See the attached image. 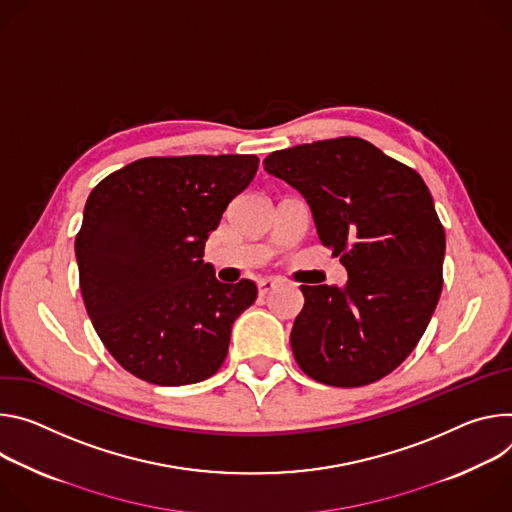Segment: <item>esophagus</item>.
<instances>
[{"mask_svg": "<svg viewBox=\"0 0 512 512\" xmlns=\"http://www.w3.org/2000/svg\"><path fill=\"white\" fill-rule=\"evenodd\" d=\"M274 287H276V280H270V278L260 280V282H258V293H260V297H266Z\"/></svg>", "mask_w": 512, "mask_h": 512, "instance_id": "34e87169", "label": "esophagus"}]
</instances>
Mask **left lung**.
Listing matches in <instances>:
<instances>
[{
    "label": "left lung",
    "mask_w": 512,
    "mask_h": 512,
    "mask_svg": "<svg viewBox=\"0 0 512 512\" xmlns=\"http://www.w3.org/2000/svg\"><path fill=\"white\" fill-rule=\"evenodd\" d=\"M264 168L307 199L321 244L348 270L344 289L301 285L297 364L339 388L384 378L419 344L443 287L445 232L425 181L352 136L276 150Z\"/></svg>",
    "instance_id": "1"
}]
</instances>
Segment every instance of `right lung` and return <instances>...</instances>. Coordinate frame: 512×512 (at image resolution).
Wrapping results in <instances>:
<instances>
[{
    "instance_id": "1",
    "label": "right lung",
    "mask_w": 512,
    "mask_h": 512,
    "mask_svg": "<svg viewBox=\"0 0 512 512\" xmlns=\"http://www.w3.org/2000/svg\"><path fill=\"white\" fill-rule=\"evenodd\" d=\"M258 162L150 156L91 191L75 240L81 295L103 346L136 378L183 386L221 368L232 325L258 289L248 278L219 282L203 252Z\"/></svg>"
}]
</instances>
